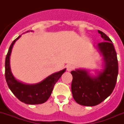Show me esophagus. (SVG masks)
I'll return each mask as SVG.
<instances>
[{"instance_id":"obj_1","label":"esophagus","mask_w":124,"mask_h":124,"mask_svg":"<svg viewBox=\"0 0 124 124\" xmlns=\"http://www.w3.org/2000/svg\"><path fill=\"white\" fill-rule=\"evenodd\" d=\"M73 68H74V67H73V65H71V64H69V65H68L67 66V71H71L73 69Z\"/></svg>"}]
</instances>
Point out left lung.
Masks as SVG:
<instances>
[{"instance_id":"obj_1","label":"left lung","mask_w":124,"mask_h":124,"mask_svg":"<svg viewBox=\"0 0 124 124\" xmlns=\"http://www.w3.org/2000/svg\"><path fill=\"white\" fill-rule=\"evenodd\" d=\"M104 42L95 48L102 57V69L94 74L85 69L71 71V91L77 103L85 106L100 104L112 93L116 85L118 72L117 56L112 41L104 32L98 31Z\"/></svg>"}]
</instances>
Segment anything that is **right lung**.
<instances>
[{"label": "right lung", "mask_w": 124, "mask_h": 124, "mask_svg": "<svg viewBox=\"0 0 124 124\" xmlns=\"http://www.w3.org/2000/svg\"><path fill=\"white\" fill-rule=\"evenodd\" d=\"M33 32V31H31ZM27 31L26 32H28ZM22 36L13 41L10 46L5 61V77L9 88L13 94L22 102L27 104H39L44 103L51 95L54 85L65 72L66 69L54 72L39 83L27 84L15 78L10 66V56L16 41Z\"/></svg>", "instance_id": "add662e5"}]
</instances>
